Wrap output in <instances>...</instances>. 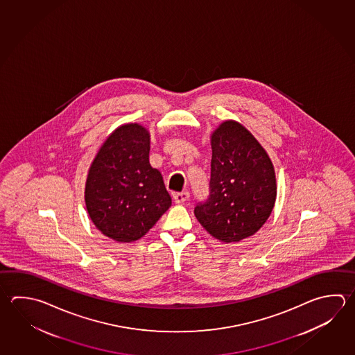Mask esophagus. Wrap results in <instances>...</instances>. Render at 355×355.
I'll return each instance as SVG.
<instances>
[{"label":"esophagus","instance_id":"34e87169","mask_svg":"<svg viewBox=\"0 0 355 355\" xmlns=\"http://www.w3.org/2000/svg\"><path fill=\"white\" fill-rule=\"evenodd\" d=\"M188 198H189V193H188L187 191L181 192V193H175L173 196V200L175 203H184V202L188 201Z\"/></svg>","mask_w":355,"mask_h":355}]
</instances>
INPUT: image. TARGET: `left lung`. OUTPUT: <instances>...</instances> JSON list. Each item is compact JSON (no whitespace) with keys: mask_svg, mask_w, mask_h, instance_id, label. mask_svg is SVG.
<instances>
[{"mask_svg":"<svg viewBox=\"0 0 355 355\" xmlns=\"http://www.w3.org/2000/svg\"><path fill=\"white\" fill-rule=\"evenodd\" d=\"M207 201L194 208L198 222L222 242H239L268 221L276 200L272 162L240 123L226 121L211 135Z\"/></svg>","mask_w":355,"mask_h":355,"instance_id":"obj_1","label":"left lung"}]
</instances>
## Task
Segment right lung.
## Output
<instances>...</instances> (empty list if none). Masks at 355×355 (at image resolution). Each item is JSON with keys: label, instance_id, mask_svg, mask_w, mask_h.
<instances>
[{"label": "right lung", "instance_id": "obj_1", "mask_svg": "<svg viewBox=\"0 0 355 355\" xmlns=\"http://www.w3.org/2000/svg\"><path fill=\"white\" fill-rule=\"evenodd\" d=\"M150 135L137 123L116 128L89 168L85 205L95 227L118 242L139 240L172 205L149 164Z\"/></svg>", "mask_w": 355, "mask_h": 355}]
</instances>
